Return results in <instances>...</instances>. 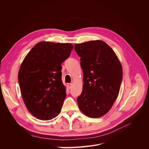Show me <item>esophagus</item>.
I'll list each match as a JSON object with an SVG mask.
<instances>
[{"label": "esophagus", "mask_w": 149, "mask_h": 149, "mask_svg": "<svg viewBox=\"0 0 149 149\" xmlns=\"http://www.w3.org/2000/svg\"><path fill=\"white\" fill-rule=\"evenodd\" d=\"M68 86L69 88V89H70L72 88V83H68Z\"/></svg>", "instance_id": "34e87169"}]
</instances>
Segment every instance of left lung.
I'll return each instance as SVG.
<instances>
[{"mask_svg":"<svg viewBox=\"0 0 149 149\" xmlns=\"http://www.w3.org/2000/svg\"><path fill=\"white\" fill-rule=\"evenodd\" d=\"M80 57L83 86L77 103L80 111L91 118L107 113L118 97L123 69L112 49L101 40L75 45Z\"/></svg>","mask_w":149,"mask_h":149,"instance_id":"obj_1","label":"left lung"}]
</instances>
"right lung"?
I'll use <instances>...</instances> for the list:
<instances>
[{
	"label": "right lung",
	"mask_w": 149,
	"mask_h": 149,
	"mask_svg": "<svg viewBox=\"0 0 149 149\" xmlns=\"http://www.w3.org/2000/svg\"><path fill=\"white\" fill-rule=\"evenodd\" d=\"M73 48L70 43L40 42L23 60L18 74L21 94L37 118L49 120L60 113L66 96L61 64Z\"/></svg>",
	"instance_id": "add662e5"
}]
</instances>
